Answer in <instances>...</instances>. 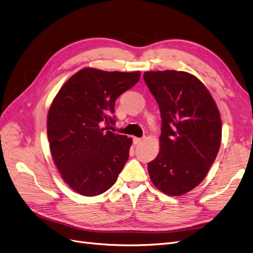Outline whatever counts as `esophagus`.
Returning <instances> with one entry per match:
<instances>
[{
    "label": "esophagus",
    "instance_id": "34e87169",
    "mask_svg": "<svg viewBox=\"0 0 253 253\" xmlns=\"http://www.w3.org/2000/svg\"><path fill=\"white\" fill-rule=\"evenodd\" d=\"M133 141H134L135 144H138V143H140V142L142 141V139H141V138H138V137H134Z\"/></svg>",
    "mask_w": 253,
    "mask_h": 253
}]
</instances>
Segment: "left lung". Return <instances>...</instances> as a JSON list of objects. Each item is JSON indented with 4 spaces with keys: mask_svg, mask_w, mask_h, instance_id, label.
<instances>
[{
    "mask_svg": "<svg viewBox=\"0 0 253 253\" xmlns=\"http://www.w3.org/2000/svg\"><path fill=\"white\" fill-rule=\"evenodd\" d=\"M143 79L162 117L160 149L148 164L150 178L163 193L180 196L200 185L217 156L219 111L208 88L192 74L145 72Z\"/></svg>",
    "mask_w": 253,
    "mask_h": 253,
    "instance_id": "obj_1",
    "label": "left lung"
}]
</instances>
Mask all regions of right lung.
<instances>
[{
  "label": "right lung",
  "mask_w": 253,
  "mask_h": 253,
  "mask_svg": "<svg viewBox=\"0 0 253 253\" xmlns=\"http://www.w3.org/2000/svg\"><path fill=\"white\" fill-rule=\"evenodd\" d=\"M140 79V72L80 70L60 88L47 114L51 156L75 192L96 196L116 182L132 138L109 131L115 101Z\"/></svg>",
  "instance_id": "obj_1"
}]
</instances>
